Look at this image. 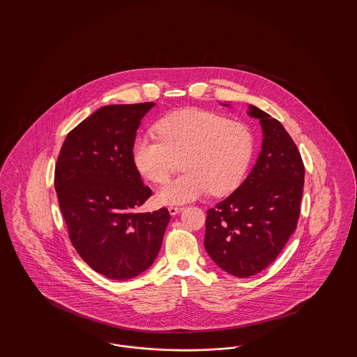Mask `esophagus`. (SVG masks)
Wrapping results in <instances>:
<instances>
[{"label": "esophagus", "instance_id": "esophagus-1", "mask_svg": "<svg viewBox=\"0 0 357 357\" xmlns=\"http://www.w3.org/2000/svg\"><path fill=\"white\" fill-rule=\"evenodd\" d=\"M182 210H183V207H179V206H170L169 207L171 215H178Z\"/></svg>", "mask_w": 357, "mask_h": 357}]
</instances>
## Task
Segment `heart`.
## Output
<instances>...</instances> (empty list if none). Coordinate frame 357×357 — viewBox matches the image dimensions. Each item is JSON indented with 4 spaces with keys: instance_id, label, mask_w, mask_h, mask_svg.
<instances>
[{
    "instance_id": "b5f03b06",
    "label": "heart",
    "mask_w": 357,
    "mask_h": 357,
    "mask_svg": "<svg viewBox=\"0 0 357 357\" xmlns=\"http://www.w3.org/2000/svg\"><path fill=\"white\" fill-rule=\"evenodd\" d=\"M153 135L136 136L132 159L137 171L155 183L167 179L175 158L185 174L156 192L163 204H182L207 191L223 195L238 186L252 160L255 139L249 127L204 109H183L155 124Z\"/></svg>"
}]
</instances>
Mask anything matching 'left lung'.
<instances>
[{
	"label": "left lung",
	"instance_id": "1",
	"mask_svg": "<svg viewBox=\"0 0 357 357\" xmlns=\"http://www.w3.org/2000/svg\"><path fill=\"white\" fill-rule=\"evenodd\" d=\"M248 114L259 120L261 153L243 183L207 210L204 242L222 271L239 278L266 269L294 233L305 175L284 126L255 105H249Z\"/></svg>",
	"mask_w": 357,
	"mask_h": 357
}]
</instances>
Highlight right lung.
I'll use <instances>...</instances> for the list:
<instances>
[{"mask_svg": "<svg viewBox=\"0 0 357 357\" xmlns=\"http://www.w3.org/2000/svg\"><path fill=\"white\" fill-rule=\"evenodd\" d=\"M155 102L105 105L69 132L54 188L69 238L85 262L111 280L147 271L160 250L170 213H137L153 194L134 165L140 120Z\"/></svg>", "mask_w": 357, "mask_h": 357, "instance_id": "right-lung-1", "label": "right lung"}]
</instances>
